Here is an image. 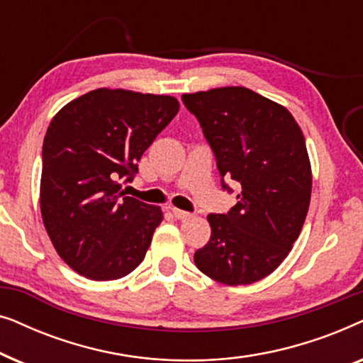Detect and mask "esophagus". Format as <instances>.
<instances>
[{"instance_id": "34e87169", "label": "esophagus", "mask_w": 363, "mask_h": 363, "mask_svg": "<svg viewBox=\"0 0 363 363\" xmlns=\"http://www.w3.org/2000/svg\"><path fill=\"white\" fill-rule=\"evenodd\" d=\"M172 215L177 218V220H188V218H191L193 215L188 211H183V210H178V208H172Z\"/></svg>"}]
</instances>
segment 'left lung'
I'll return each mask as SVG.
<instances>
[{
    "label": "left lung",
    "instance_id": "8db88e82",
    "mask_svg": "<svg viewBox=\"0 0 363 363\" xmlns=\"http://www.w3.org/2000/svg\"><path fill=\"white\" fill-rule=\"evenodd\" d=\"M216 158L221 185L241 186L226 215H208L211 238L195 252L203 274L226 286L269 276L301 235L312 172L301 127L286 107L246 87L183 94Z\"/></svg>",
    "mask_w": 363,
    "mask_h": 363
}]
</instances>
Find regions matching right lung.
<instances>
[{
  "label": "right lung",
  "instance_id": "1",
  "mask_svg": "<svg viewBox=\"0 0 363 363\" xmlns=\"http://www.w3.org/2000/svg\"><path fill=\"white\" fill-rule=\"evenodd\" d=\"M175 97L96 89L64 106L43 143L41 215L57 255L92 281L140 264L160 206L123 196L138 160L177 116Z\"/></svg>",
  "mask_w": 363,
  "mask_h": 363
}]
</instances>
